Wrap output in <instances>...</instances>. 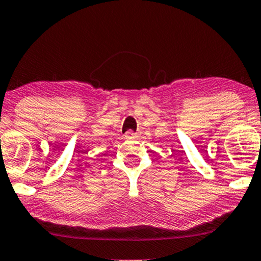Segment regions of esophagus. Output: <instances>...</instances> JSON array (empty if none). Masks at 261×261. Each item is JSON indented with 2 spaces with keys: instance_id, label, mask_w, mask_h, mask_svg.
<instances>
[{
  "instance_id": "34e87169",
  "label": "esophagus",
  "mask_w": 261,
  "mask_h": 261,
  "mask_svg": "<svg viewBox=\"0 0 261 261\" xmlns=\"http://www.w3.org/2000/svg\"><path fill=\"white\" fill-rule=\"evenodd\" d=\"M133 138H135L134 132H132V130L126 132V134H124V139H133Z\"/></svg>"
}]
</instances>
